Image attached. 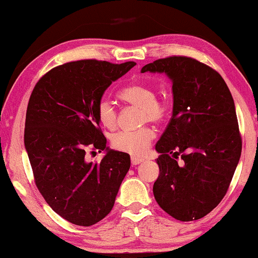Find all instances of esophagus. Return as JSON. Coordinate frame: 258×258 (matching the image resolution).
Instances as JSON below:
<instances>
[{"instance_id":"1","label":"esophagus","mask_w":258,"mask_h":258,"mask_svg":"<svg viewBox=\"0 0 258 258\" xmlns=\"http://www.w3.org/2000/svg\"><path fill=\"white\" fill-rule=\"evenodd\" d=\"M142 161H144V159H141V158H135V157L132 158V165H133V166L141 164Z\"/></svg>"}]
</instances>
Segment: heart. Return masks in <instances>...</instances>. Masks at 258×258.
Returning <instances> with one entry per match:
<instances>
[{"label":"heart","mask_w":258,"mask_h":258,"mask_svg":"<svg viewBox=\"0 0 258 258\" xmlns=\"http://www.w3.org/2000/svg\"><path fill=\"white\" fill-rule=\"evenodd\" d=\"M120 99L133 106L141 109L142 122L160 123L170 113V104L164 99H157V92L152 86L146 84H132L119 92ZM97 117L105 128H114L117 122V111L107 98H101L95 107ZM155 138L151 128H144L138 132H119L111 138V145L116 151L128 153L134 157L144 155Z\"/></svg>","instance_id":"heart-1"}]
</instances>
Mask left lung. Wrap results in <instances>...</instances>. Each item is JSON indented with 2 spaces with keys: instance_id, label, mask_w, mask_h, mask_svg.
Masks as SVG:
<instances>
[{
  "instance_id": "8db88e82",
  "label": "left lung",
  "mask_w": 258,
  "mask_h": 258,
  "mask_svg": "<svg viewBox=\"0 0 258 258\" xmlns=\"http://www.w3.org/2000/svg\"><path fill=\"white\" fill-rule=\"evenodd\" d=\"M146 72L165 73L173 93L172 117L155 145V201L177 220H199L226 195L240 158L233 98L217 71L191 57L157 59L141 69Z\"/></svg>"
}]
</instances>
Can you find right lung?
I'll return each mask as SVG.
<instances>
[{
	"mask_svg": "<svg viewBox=\"0 0 258 258\" xmlns=\"http://www.w3.org/2000/svg\"><path fill=\"white\" fill-rule=\"evenodd\" d=\"M135 64L64 63L40 78L30 97L24 139L34 182L52 211L74 225L92 226L106 217L129 171V154L106 147L95 107ZM90 149L107 151L100 163H88Z\"/></svg>",
	"mask_w": 258,
	"mask_h": 258,
	"instance_id": "right-lung-1",
	"label": "right lung"
}]
</instances>
